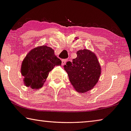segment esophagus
I'll use <instances>...</instances> for the list:
<instances>
[{
	"label": "esophagus",
	"instance_id": "1",
	"mask_svg": "<svg viewBox=\"0 0 131 131\" xmlns=\"http://www.w3.org/2000/svg\"><path fill=\"white\" fill-rule=\"evenodd\" d=\"M66 62V59H62V65H64L65 64Z\"/></svg>",
	"mask_w": 131,
	"mask_h": 131
}]
</instances>
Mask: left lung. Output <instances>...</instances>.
Instances as JSON below:
<instances>
[{
  "instance_id": "obj_1",
  "label": "left lung",
  "mask_w": 131,
  "mask_h": 131,
  "mask_svg": "<svg viewBox=\"0 0 131 131\" xmlns=\"http://www.w3.org/2000/svg\"><path fill=\"white\" fill-rule=\"evenodd\" d=\"M77 54V57L72 62H67L63 67L75 90L83 93L91 90L96 84L101 68L96 54L91 50H79Z\"/></svg>"
}]
</instances>
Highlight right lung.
<instances>
[{
    "instance_id": "add662e5",
    "label": "right lung",
    "mask_w": 131,
    "mask_h": 131,
    "mask_svg": "<svg viewBox=\"0 0 131 131\" xmlns=\"http://www.w3.org/2000/svg\"><path fill=\"white\" fill-rule=\"evenodd\" d=\"M61 63L50 47L40 46L33 49L25 58L21 66L25 85L35 90L41 88L49 72L55 66L61 65Z\"/></svg>"
}]
</instances>
